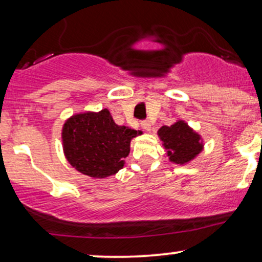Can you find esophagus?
Here are the masks:
<instances>
[{
  "label": "esophagus",
  "mask_w": 262,
  "mask_h": 262,
  "mask_svg": "<svg viewBox=\"0 0 262 262\" xmlns=\"http://www.w3.org/2000/svg\"><path fill=\"white\" fill-rule=\"evenodd\" d=\"M141 128H143L145 132H150V129H151V124H150L149 121H144L141 122Z\"/></svg>",
  "instance_id": "esophagus-1"
}]
</instances>
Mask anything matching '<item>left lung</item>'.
Segmentation results:
<instances>
[{"mask_svg": "<svg viewBox=\"0 0 262 262\" xmlns=\"http://www.w3.org/2000/svg\"><path fill=\"white\" fill-rule=\"evenodd\" d=\"M158 137L169 160L177 165H185L194 160L204 148L202 137L182 119H177L169 127L162 125L158 130Z\"/></svg>", "mask_w": 262, "mask_h": 262, "instance_id": "8db88e82", "label": "left lung"}]
</instances>
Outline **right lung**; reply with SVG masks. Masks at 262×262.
I'll use <instances>...</instances> for the list:
<instances>
[{
  "mask_svg": "<svg viewBox=\"0 0 262 262\" xmlns=\"http://www.w3.org/2000/svg\"><path fill=\"white\" fill-rule=\"evenodd\" d=\"M140 134L116 124L107 108L86 111L73 114L62 124V150L75 170L93 179H106L123 169L130 141Z\"/></svg>",
  "mask_w": 262,
  "mask_h": 262,
  "instance_id": "add662e5",
  "label": "right lung"
}]
</instances>
